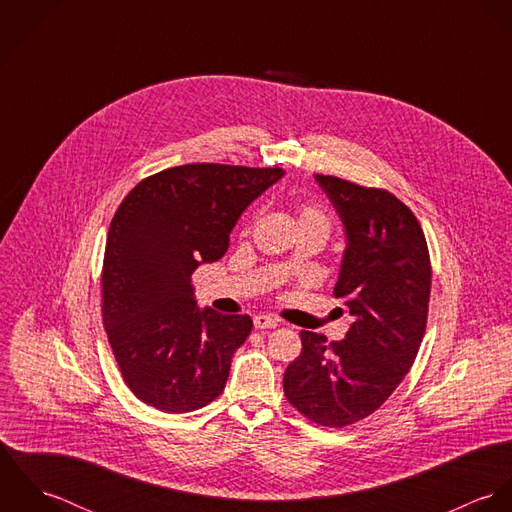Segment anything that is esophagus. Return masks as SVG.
<instances>
[{
  "mask_svg": "<svg viewBox=\"0 0 512 512\" xmlns=\"http://www.w3.org/2000/svg\"><path fill=\"white\" fill-rule=\"evenodd\" d=\"M276 325H278V319H274L272 315H256L254 317L256 329H274Z\"/></svg>",
  "mask_w": 512,
  "mask_h": 512,
  "instance_id": "esophagus-1",
  "label": "esophagus"
}]
</instances>
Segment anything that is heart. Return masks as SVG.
Listing matches in <instances>:
<instances>
[{
    "label": "heart",
    "instance_id": "heart-1",
    "mask_svg": "<svg viewBox=\"0 0 512 512\" xmlns=\"http://www.w3.org/2000/svg\"><path fill=\"white\" fill-rule=\"evenodd\" d=\"M299 222H319V224H323V226L329 228V217H327L321 209H317V207H313V205H303V207H301Z\"/></svg>",
    "mask_w": 512,
    "mask_h": 512
}]
</instances>
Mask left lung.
<instances>
[{
  "instance_id": "8db88e82",
  "label": "left lung",
  "mask_w": 512,
  "mask_h": 512,
  "mask_svg": "<svg viewBox=\"0 0 512 512\" xmlns=\"http://www.w3.org/2000/svg\"><path fill=\"white\" fill-rule=\"evenodd\" d=\"M345 224L333 295L353 315L343 341L301 331L284 394L313 424L345 428L376 412L402 382L426 333L432 264L424 230L392 193L315 175Z\"/></svg>"
}]
</instances>
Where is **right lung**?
I'll return each mask as SVG.
<instances>
[{
	"mask_svg": "<svg viewBox=\"0 0 512 512\" xmlns=\"http://www.w3.org/2000/svg\"><path fill=\"white\" fill-rule=\"evenodd\" d=\"M280 167L189 163L142 179L110 222L102 321L128 388L147 406L185 414L224 390L248 315L199 309L191 276L215 262L242 211Z\"/></svg>",
	"mask_w": 512,
	"mask_h": 512,
	"instance_id": "add662e5",
	"label": "right lung"
}]
</instances>
